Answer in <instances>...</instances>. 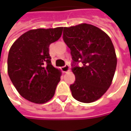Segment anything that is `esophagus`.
I'll use <instances>...</instances> for the list:
<instances>
[{
	"label": "esophagus",
	"instance_id": "34e87169",
	"mask_svg": "<svg viewBox=\"0 0 131 131\" xmlns=\"http://www.w3.org/2000/svg\"><path fill=\"white\" fill-rule=\"evenodd\" d=\"M61 70H62V71H63V73H66V72H68V71H70L69 66H68V64H66L64 66H63V67L61 68Z\"/></svg>",
	"mask_w": 131,
	"mask_h": 131
}]
</instances>
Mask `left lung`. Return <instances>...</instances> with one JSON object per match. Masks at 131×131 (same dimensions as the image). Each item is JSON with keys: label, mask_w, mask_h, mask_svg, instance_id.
Masks as SVG:
<instances>
[{"label": "left lung", "mask_w": 131, "mask_h": 131, "mask_svg": "<svg viewBox=\"0 0 131 131\" xmlns=\"http://www.w3.org/2000/svg\"><path fill=\"white\" fill-rule=\"evenodd\" d=\"M63 39L70 48L75 82L70 85L73 97L82 103L95 101L110 87L117 67L111 38L89 24L64 28ZM83 63L80 67L78 64Z\"/></svg>", "instance_id": "8db88e82"}]
</instances>
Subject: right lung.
<instances>
[{
	"instance_id": "add662e5",
	"label": "right lung",
	"mask_w": 131,
	"mask_h": 131,
	"mask_svg": "<svg viewBox=\"0 0 131 131\" xmlns=\"http://www.w3.org/2000/svg\"><path fill=\"white\" fill-rule=\"evenodd\" d=\"M63 28L30 30L13 43L8 56V73L23 98L36 103L47 102L55 93L61 72L51 63L50 43Z\"/></svg>"
}]
</instances>
